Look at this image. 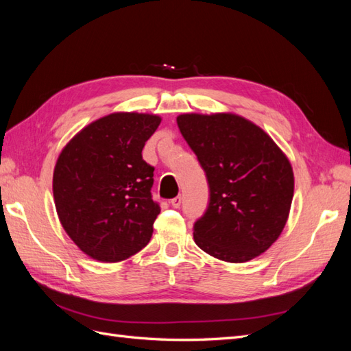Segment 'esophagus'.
Masks as SVG:
<instances>
[{
  "label": "esophagus",
  "instance_id": "1",
  "mask_svg": "<svg viewBox=\"0 0 351 351\" xmlns=\"http://www.w3.org/2000/svg\"><path fill=\"white\" fill-rule=\"evenodd\" d=\"M169 204H171V206H173V208H180V205H182V197L177 196V197H174V199L169 200Z\"/></svg>",
  "mask_w": 351,
  "mask_h": 351
}]
</instances>
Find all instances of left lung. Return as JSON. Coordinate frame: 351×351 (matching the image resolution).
<instances>
[{
	"instance_id": "8db88e82",
	"label": "left lung",
	"mask_w": 351,
	"mask_h": 351,
	"mask_svg": "<svg viewBox=\"0 0 351 351\" xmlns=\"http://www.w3.org/2000/svg\"><path fill=\"white\" fill-rule=\"evenodd\" d=\"M177 124L210 190L209 206L195 224V243L224 262L258 258L278 240L290 215V159L267 132L234 112H186Z\"/></svg>"
}]
</instances>
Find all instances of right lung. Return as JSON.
Returning <instances> with one entry per match:
<instances>
[{
    "label": "right lung",
    "instance_id": "add662e5",
    "mask_svg": "<svg viewBox=\"0 0 351 351\" xmlns=\"http://www.w3.org/2000/svg\"><path fill=\"white\" fill-rule=\"evenodd\" d=\"M161 117L112 112L84 125L62 147L52 176L57 215L73 243L98 262H121L149 243L158 204L154 167L142 158Z\"/></svg>",
    "mask_w": 351,
    "mask_h": 351
}]
</instances>
